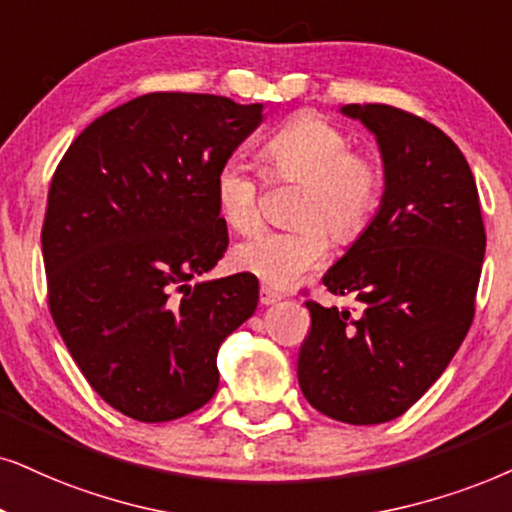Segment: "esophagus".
<instances>
[{"label": "esophagus", "instance_id": "34e87169", "mask_svg": "<svg viewBox=\"0 0 512 512\" xmlns=\"http://www.w3.org/2000/svg\"><path fill=\"white\" fill-rule=\"evenodd\" d=\"M260 302L264 304V307H269V304L281 302V295L274 293V290H269V288H262L260 290Z\"/></svg>", "mask_w": 512, "mask_h": 512}]
</instances>
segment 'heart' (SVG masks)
Returning a JSON list of instances; mask_svg holds the SVG:
<instances>
[{"label":"heart","mask_w":512,"mask_h":512,"mask_svg":"<svg viewBox=\"0 0 512 512\" xmlns=\"http://www.w3.org/2000/svg\"><path fill=\"white\" fill-rule=\"evenodd\" d=\"M264 172L271 179L304 184L293 212V231H267L241 243L236 267L252 274L269 290L290 288L326 257V238L352 243L364 234L383 193V172L331 122L300 115L286 122L262 148ZM219 215L236 234L260 226L257 181L238 160H226L215 174Z\"/></svg>","instance_id":"heart-1"}]
</instances>
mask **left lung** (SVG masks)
<instances>
[{"instance_id":"8db88e82","label":"left lung","mask_w":512,"mask_h":512,"mask_svg":"<svg viewBox=\"0 0 512 512\" xmlns=\"http://www.w3.org/2000/svg\"><path fill=\"white\" fill-rule=\"evenodd\" d=\"M340 113L375 137L385 191L364 234L323 276L364 312L352 319L307 302L312 331L297 380L323 416L378 425L409 411L461 347L487 236L468 160L442 129L383 103Z\"/></svg>"}]
</instances>
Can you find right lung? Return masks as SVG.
Returning <instances> with one entry per match:
<instances>
[{
    "label": "right lung",
    "instance_id": "add662e5",
    "mask_svg": "<svg viewBox=\"0 0 512 512\" xmlns=\"http://www.w3.org/2000/svg\"><path fill=\"white\" fill-rule=\"evenodd\" d=\"M262 108L215 94L139 96L84 129L51 179V316L94 392L141 423L208 404L219 345L257 309L252 274L191 278L224 257L215 174Z\"/></svg>",
    "mask_w": 512,
    "mask_h": 512
}]
</instances>
